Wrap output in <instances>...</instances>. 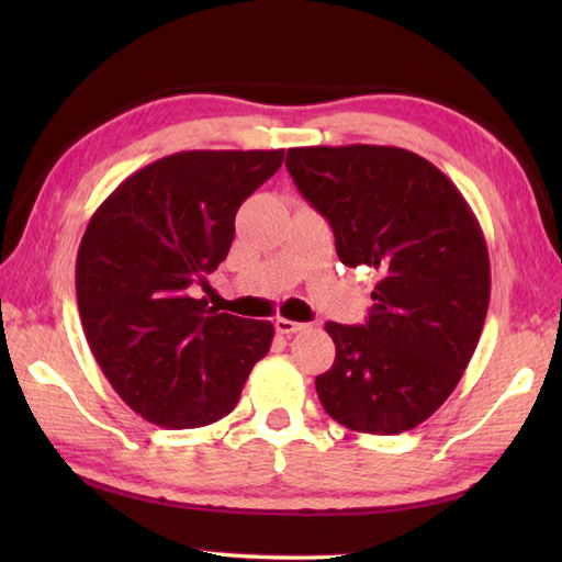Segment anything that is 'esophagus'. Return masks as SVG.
I'll return each instance as SVG.
<instances>
[{"instance_id":"34e87169","label":"esophagus","mask_w":562,"mask_h":562,"mask_svg":"<svg viewBox=\"0 0 562 562\" xmlns=\"http://www.w3.org/2000/svg\"><path fill=\"white\" fill-rule=\"evenodd\" d=\"M307 325H302V322H292V319H288V317H278L274 319V329L280 331V335H294V331H300V329H304Z\"/></svg>"}]
</instances>
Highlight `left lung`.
Masks as SVG:
<instances>
[{
    "mask_svg": "<svg viewBox=\"0 0 562 562\" xmlns=\"http://www.w3.org/2000/svg\"><path fill=\"white\" fill-rule=\"evenodd\" d=\"M300 193L335 233L347 268H374L364 325L327 322L337 357L315 379L325 412L351 431L414 429L459 384L491 300L486 237L449 178L396 146L288 150Z\"/></svg>",
    "mask_w": 562,
    "mask_h": 562,
    "instance_id": "8db88e82",
    "label": "left lung"
}]
</instances>
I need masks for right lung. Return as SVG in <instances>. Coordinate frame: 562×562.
Wrapping results in <instances>:
<instances>
[{
    "mask_svg": "<svg viewBox=\"0 0 562 562\" xmlns=\"http://www.w3.org/2000/svg\"><path fill=\"white\" fill-rule=\"evenodd\" d=\"M284 150H183L136 170L101 203L76 255L81 327L133 412L198 429L235 408L274 327L207 307L193 284L217 270L235 215Z\"/></svg>",
    "mask_w": 562,
    "mask_h": 562,
    "instance_id": "obj_1",
    "label": "right lung"
}]
</instances>
